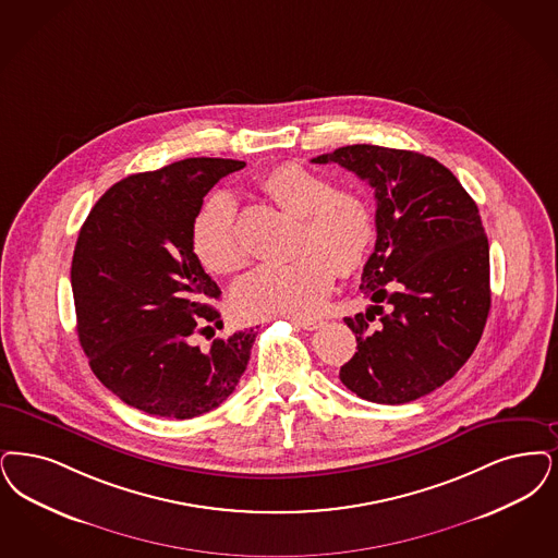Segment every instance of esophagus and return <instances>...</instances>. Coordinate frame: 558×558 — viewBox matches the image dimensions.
Returning a JSON list of instances; mask_svg holds the SVG:
<instances>
[{
  "mask_svg": "<svg viewBox=\"0 0 558 558\" xmlns=\"http://www.w3.org/2000/svg\"><path fill=\"white\" fill-rule=\"evenodd\" d=\"M292 324L294 326H299V328H303V330H317V328H322L324 326V319H319V317H307V319H292Z\"/></svg>",
  "mask_w": 558,
  "mask_h": 558,
  "instance_id": "esophagus-1",
  "label": "esophagus"
}]
</instances>
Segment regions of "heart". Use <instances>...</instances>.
Masks as SVG:
<instances>
[{
  "label": "heart",
  "mask_w": 558,
  "mask_h": 558,
  "mask_svg": "<svg viewBox=\"0 0 558 558\" xmlns=\"http://www.w3.org/2000/svg\"><path fill=\"white\" fill-rule=\"evenodd\" d=\"M262 193L299 218L294 248L287 264L253 269L234 289V305L246 317H307L324 305L332 289V265L342 274L363 262L374 222L355 191L299 163L271 168L259 180ZM191 246L201 266L214 274L243 268L246 253L239 234L236 205L226 193L201 205L191 223Z\"/></svg>",
  "instance_id": "obj_1"
}]
</instances>
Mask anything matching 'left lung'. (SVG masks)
<instances>
[{
    "instance_id": "left-lung-1",
    "label": "left lung",
    "mask_w": 558,
    "mask_h": 558,
    "mask_svg": "<svg viewBox=\"0 0 558 558\" xmlns=\"http://www.w3.org/2000/svg\"><path fill=\"white\" fill-rule=\"evenodd\" d=\"M376 191V248L344 317L357 353L340 381L365 401L402 404L440 388L475 351L490 312V246L475 201L434 157L347 145L313 157Z\"/></svg>"
}]
</instances>
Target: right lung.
<instances>
[{
	"label": "right lung",
	"instance_id": "add662e5",
	"mask_svg": "<svg viewBox=\"0 0 558 558\" xmlns=\"http://www.w3.org/2000/svg\"><path fill=\"white\" fill-rule=\"evenodd\" d=\"M245 161L189 157L126 177L90 209L72 257L78 340L97 379L157 417L220 407L245 374L255 330L199 347L220 315L218 284L191 246V223L218 180ZM222 324V322H220Z\"/></svg>",
	"mask_w": 558,
	"mask_h": 558
}]
</instances>
